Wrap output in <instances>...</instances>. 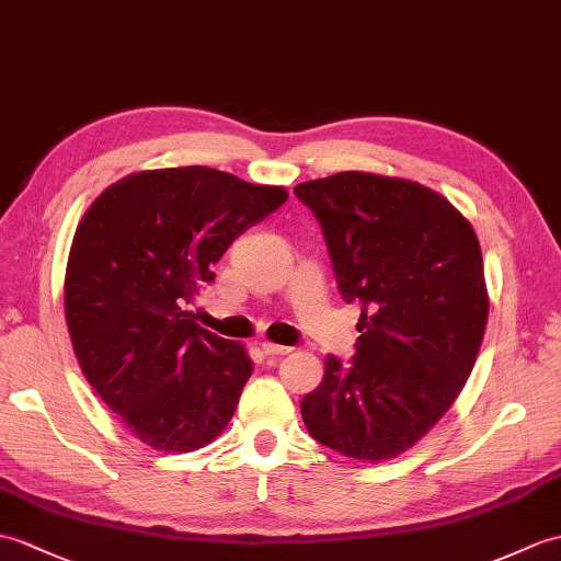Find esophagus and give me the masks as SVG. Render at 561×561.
Listing matches in <instances>:
<instances>
[{
	"label": "esophagus",
	"instance_id": "34e87169",
	"mask_svg": "<svg viewBox=\"0 0 561 561\" xmlns=\"http://www.w3.org/2000/svg\"><path fill=\"white\" fill-rule=\"evenodd\" d=\"M260 348H263V354L265 356H286V354H289V346H282V344H272V342H263V346H260Z\"/></svg>",
	"mask_w": 561,
	"mask_h": 561
}]
</instances>
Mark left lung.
Returning <instances> with one entry per match:
<instances>
[{"label":"left lung","instance_id":"left-lung-1","mask_svg":"<svg viewBox=\"0 0 561 561\" xmlns=\"http://www.w3.org/2000/svg\"><path fill=\"white\" fill-rule=\"evenodd\" d=\"M294 193L318 219L342 298L360 306L356 354L324 358L304 423L344 457L392 459L473 370L488 322L478 237L447 198L407 179L340 172Z\"/></svg>","mask_w":561,"mask_h":561}]
</instances>
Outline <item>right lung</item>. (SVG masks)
<instances>
[{"mask_svg":"<svg viewBox=\"0 0 561 561\" xmlns=\"http://www.w3.org/2000/svg\"><path fill=\"white\" fill-rule=\"evenodd\" d=\"M289 198L210 167L138 172L90 205L71 243L64 310L98 397L160 451H191L231 421L253 360L188 306L241 233Z\"/></svg>","mask_w":561,"mask_h":561,"instance_id":"right-lung-1","label":"right lung"}]
</instances>
